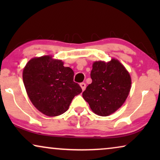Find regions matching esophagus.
Returning <instances> with one entry per match:
<instances>
[{"label": "esophagus", "mask_w": 160, "mask_h": 160, "mask_svg": "<svg viewBox=\"0 0 160 160\" xmlns=\"http://www.w3.org/2000/svg\"><path fill=\"white\" fill-rule=\"evenodd\" d=\"M80 87H82V90L84 91L85 89H86V84H85V83H84V82H82V83H81L80 84Z\"/></svg>", "instance_id": "34e87169"}]
</instances>
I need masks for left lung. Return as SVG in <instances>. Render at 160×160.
Instances as JSON below:
<instances>
[{"mask_svg":"<svg viewBox=\"0 0 160 160\" xmlns=\"http://www.w3.org/2000/svg\"><path fill=\"white\" fill-rule=\"evenodd\" d=\"M90 76L92 82L83 92V98L96 114L107 117L114 113L123 105L130 91L129 72L113 58L108 62H94Z\"/></svg>","mask_w":160,"mask_h":160,"instance_id":"obj_1","label":"left lung"}]
</instances>
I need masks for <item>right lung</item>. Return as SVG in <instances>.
<instances>
[{"instance_id": "1", "label": "right lung", "mask_w": 160, "mask_h": 160, "mask_svg": "<svg viewBox=\"0 0 160 160\" xmlns=\"http://www.w3.org/2000/svg\"><path fill=\"white\" fill-rule=\"evenodd\" d=\"M74 73L63 62L52 56L34 58L24 68L22 78L30 101L49 117L62 114L82 89L73 82Z\"/></svg>"}]
</instances>
